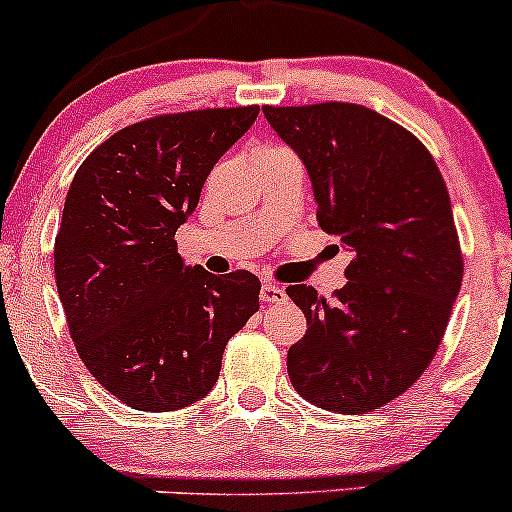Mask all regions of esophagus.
<instances>
[{"instance_id": "esophagus-1", "label": "esophagus", "mask_w": 512, "mask_h": 512, "mask_svg": "<svg viewBox=\"0 0 512 512\" xmlns=\"http://www.w3.org/2000/svg\"><path fill=\"white\" fill-rule=\"evenodd\" d=\"M260 298H262V303H281L286 298V291L281 289L279 284H272V281H267V284H262Z\"/></svg>"}]
</instances>
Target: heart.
Wrapping results in <instances>:
<instances>
[{
    "label": "heart",
    "instance_id": "obj_1",
    "mask_svg": "<svg viewBox=\"0 0 512 512\" xmlns=\"http://www.w3.org/2000/svg\"><path fill=\"white\" fill-rule=\"evenodd\" d=\"M276 151H286V149H284V146H276V144H264L255 151V156L257 154H276Z\"/></svg>",
    "mask_w": 512,
    "mask_h": 512
}]
</instances>
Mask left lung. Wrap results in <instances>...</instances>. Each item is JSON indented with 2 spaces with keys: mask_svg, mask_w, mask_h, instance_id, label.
Segmentation results:
<instances>
[{
  "mask_svg": "<svg viewBox=\"0 0 512 512\" xmlns=\"http://www.w3.org/2000/svg\"><path fill=\"white\" fill-rule=\"evenodd\" d=\"M262 113L308 168L322 231L354 250L332 298L305 284L286 289L308 320L286 356L291 385L337 414L385 407L433 361L460 293L464 262L443 175L409 129L366 105Z\"/></svg>",
  "mask_w": 512,
  "mask_h": 512,
  "instance_id": "obj_1",
  "label": "left lung"
}]
</instances>
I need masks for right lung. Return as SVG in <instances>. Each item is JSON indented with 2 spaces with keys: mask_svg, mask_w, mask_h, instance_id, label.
Returning a JSON list of instances; mask_svg holds the SVG:
<instances>
[{
  "mask_svg": "<svg viewBox=\"0 0 512 512\" xmlns=\"http://www.w3.org/2000/svg\"><path fill=\"white\" fill-rule=\"evenodd\" d=\"M260 105L134 122L76 170L55 238V281L88 373L139 411L214 387L228 339L260 308V279L185 267L175 231Z\"/></svg>",
  "mask_w": 512,
  "mask_h": 512,
  "instance_id": "add662e5",
  "label": "right lung"
}]
</instances>
